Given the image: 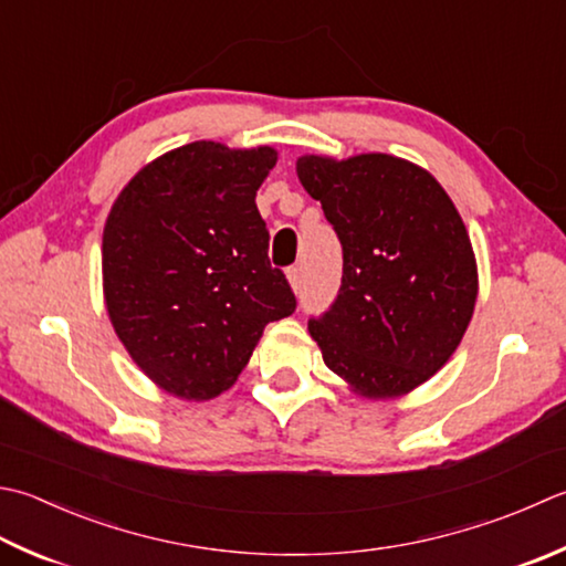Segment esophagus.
Segmentation results:
<instances>
[{"label":"esophagus","instance_id":"34e87169","mask_svg":"<svg viewBox=\"0 0 566 566\" xmlns=\"http://www.w3.org/2000/svg\"><path fill=\"white\" fill-rule=\"evenodd\" d=\"M286 280H290V286H292V290H294V292H298V286H302V270H298L296 264H294V268L286 270Z\"/></svg>","mask_w":566,"mask_h":566}]
</instances>
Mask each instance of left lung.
Here are the masks:
<instances>
[{"instance_id":"obj_1","label":"left lung","mask_w":566,"mask_h":566,"mask_svg":"<svg viewBox=\"0 0 566 566\" xmlns=\"http://www.w3.org/2000/svg\"><path fill=\"white\" fill-rule=\"evenodd\" d=\"M296 176L343 248L338 298L308 321L326 368L368 400L412 392L459 348L479 296L457 206L427 169L392 154H304Z\"/></svg>"}]
</instances>
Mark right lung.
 Wrapping results in <instances>:
<instances>
[{"instance_id":"obj_1","label":"right lung","mask_w":566,"mask_h":566,"mask_svg":"<svg viewBox=\"0 0 566 566\" xmlns=\"http://www.w3.org/2000/svg\"><path fill=\"white\" fill-rule=\"evenodd\" d=\"M274 147L191 142L132 176L103 230V296L137 368L179 400L235 385L270 321L296 298L268 258L254 203Z\"/></svg>"}]
</instances>
